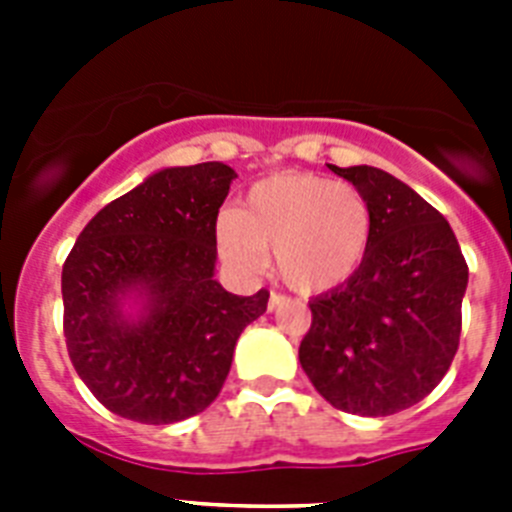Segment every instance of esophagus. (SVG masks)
I'll list each match as a JSON object with an SVG mask.
<instances>
[{"mask_svg": "<svg viewBox=\"0 0 512 512\" xmlns=\"http://www.w3.org/2000/svg\"><path fill=\"white\" fill-rule=\"evenodd\" d=\"M287 297L284 295H279V292H271V297H269V310H277V307H282V305H287Z\"/></svg>", "mask_w": 512, "mask_h": 512, "instance_id": "1", "label": "esophagus"}]
</instances>
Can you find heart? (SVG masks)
Wrapping results in <instances>:
<instances>
[{"label":"heart","mask_w":512,"mask_h":512,"mask_svg":"<svg viewBox=\"0 0 512 512\" xmlns=\"http://www.w3.org/2000/svg\"><path fill=\"white\" fill-rule=\"evenodd\" d=\"M372 205L359 187L318 174H279L248 189L243 210L217 215V246L243 271L274 266L302 295L338 289L361 269L372 243Z\"/></svg>","instance_id":"b5f03b06"}]
</instances>
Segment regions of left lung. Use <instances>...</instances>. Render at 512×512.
<instances>
[{
	"label": "left lung",
	"instance_id": "left-lung-1",
	"mask_svg": "<svg viewBox=\"0 0 512 512\" xmlns=\"http://www.w3.org/2000/svg\"><path fill=\"white\" fill-rule=\"evenodd\" d=\"M372 205L366 259L343 287L310 302L300 364L343 413L382 418L431 395L459 348L469 269L449 220L374 166L328 164Z\"/></svg>",
	"mask_w": 512,
	"mask_h": 512
}]
</instances>
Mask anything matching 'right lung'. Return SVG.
I'll return each instance as SVG.
<instances>
[{"instance_id":"obj_1","label":"right lung","mask_w":512,"mask_h":512,"mask_svg":"<svg viewBox=\"0 0 512 512\" xmlns=\"http://www.w3.org/2000/svg\"><path fill=\"white\" fill-rule=\"evenodd\" d=\"M233 179L220 161L156 171L102 207L63 264L71 364L120 418L166 425L210 408L235 341L266 312V289L238 297L215 279V223Z\"/></svg>"}]
</instances>
